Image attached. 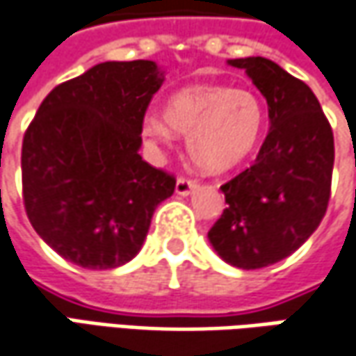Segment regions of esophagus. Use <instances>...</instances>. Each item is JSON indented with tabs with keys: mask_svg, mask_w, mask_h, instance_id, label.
Listing matches in <instances>:
<instances>
[{
	"mask_svg": "<svg viewBox=\"0 0 356 356\" xmlns=\"http://www.w3.org/2000/svg\"><path fill=\"white\" fill-rule=\"evenodd\" d=\"M195 187H197V183H195L193 179L179 177L177 185H175V191H177V195H183V197H187V195L193 193Z\"/></svg>",
	"mask_w": 356,
	"mask_h": 356,
	"instance_id": "1",
	"label": "esophagus"
}]
</instances>
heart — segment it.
I'll return each instance as SVG.
<instances>
[{
    "label": "heart",
    "instance_id": "obj_1",
    "mask_svg": "<svg viewBox=\"0 0 356 356\" xmlns=\"http://www.w3.org/2000/svg\"><path fill=\"white\" fill-rule=\"evenodd\" d=\"M265 129V107L251 91L225 86H193L173 93L165 113H149L143 135L169 143L175 131L189 135L195 165L207 173H225L247 161Z\"/></svg>",
    "mask_w": 356,
    "mask_h": 356
}]
</instances>
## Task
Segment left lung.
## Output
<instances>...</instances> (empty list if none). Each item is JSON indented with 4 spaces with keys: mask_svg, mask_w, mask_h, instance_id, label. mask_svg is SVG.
Returning <instances> with one entry per match:
<instances>
[{
    "mask_svg": "<svg viewBox=\"0 0 356 356\" xmlns=\"http://www.w3.org/2000/svg\"><path fill=\"white\" fill-rule=\"evenodd\" d=\"M269 105L270 129L255 163L221 185L223 215L209 241L225 263L263 269L295 253L331 199L334 139L311 87L265 57L229 59Z\"/></svg>",
    "mask_w": 356,
    "mask_h": 356,
    "instance_id": "1",
    "label": "left lung"
}]
</instances>
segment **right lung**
<instances>
[{"instance_id":"obj_1","label":"right lung","mask_w":356,"mask_h":356,"mask_svg":"<svg viewBox=\"0 0 356 356\" xmlns=\"http://www.w3.org/2000/svg\"><path fill=\"white\" fill-rule=\"evenodd\" d=\"M155 61H105L57 86L22 145L24 205L54 251L83 269L139 253L175 177L141 159L143 117L163 86Z\"/></svg>"}]
</instances>
